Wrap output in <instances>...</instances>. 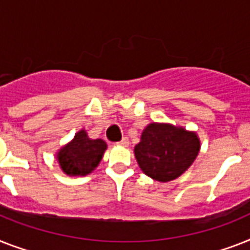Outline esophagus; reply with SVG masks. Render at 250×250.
Here are the masks:
<instances>
[{
	"mask_svg": "<svg viewBox=\"0 0 250 250\" xmlns=\"http://www.w3.org/2000/svg\"><path fill=\"white\" fill-rule=\"evenodd\" d=\"M119 146H121V147H127V146H129V139H127L126 137L125 138H123V139H121V142H119Z\"/></svg>",
	"mask_w": 250,
	"mask_h": 250,
	"instance_id": "34e87169",
	"label": "esophagus"
}]
</instances>
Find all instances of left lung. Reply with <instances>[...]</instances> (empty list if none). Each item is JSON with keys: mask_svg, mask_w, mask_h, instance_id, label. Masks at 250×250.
Listing matches in <instances>:
<instances>
[{"mask_svg": "<svg viewBox=\"0 0 250 250\" xmlns=\"http://www.w3.org/2000/svg\"><path fill=\"white\" fill-rule=\"evenodd\" d=\"M199 149L201 140L195 131L168 123H150L142 131L134 154L144 174L167 183L184 174Z\"/></svg>", "mask_w": 250, "mask_h": 250, "instance_id": "8db88e82", "label": "left lung"}]
</instances>
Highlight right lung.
<instances>
[{
	"label": "right lung",
	"mask_w": 250,
	"mask_h": 250,
	"mask_svg": "<svg viewBox=\"0 0 250 250\" xmlns=\"http://www.w3.org/2000/svg\"><path fill=\"white\" fill-rule=\"evenodd\" d=\"M107 149L103 139H90L82 129L56 153L60 168L67 176H86L96 170Z\"/></svg>",
	"instance_id": "obj_1"
}]
</instances>
